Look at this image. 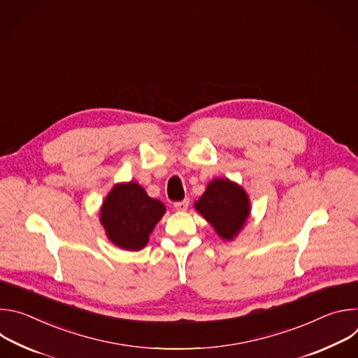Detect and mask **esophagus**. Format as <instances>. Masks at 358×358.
<instances>
[{
    "label": "esophagus",
    "instance_id": "obj_1",
    "mask_svg": "<svg viewBox=\"0 0 358 358\" xmlns=\"http://www.w3.org/2000/svg\"><path fill=\"white\" fill-rule=\"evenodd\" d=\"M188 206H189V199H188V198H185V199L178 201V202H176V203H174L176 210H177V211H181V213L187 211V210H188Z\"/></svg>",
    "mask_w": 358,
    "mask_h": 358
}]
</instances>
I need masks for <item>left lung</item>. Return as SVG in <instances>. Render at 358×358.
Wrapping results in <instances>:
<instances>
[{
	"instance_id": "8db88e82",
	"label": "left lung",
	"mask_w": 358,
	"mask_h": 358,
	"mask_svg": "<svg viewBox=\"0 0 358 358\" xmlns=\"http://www.w3.org/2000/svg\"><path fill=\"white\" fill-rule=\"evenodd\" d=\"M194 208L224 241H234L238 236L252 210L243 187L220 177L210 181L203 194L194 202Z\"/></svg>"
}]
</instances>
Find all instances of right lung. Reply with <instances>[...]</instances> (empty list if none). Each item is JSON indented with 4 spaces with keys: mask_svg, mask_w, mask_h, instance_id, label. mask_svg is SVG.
I'll return each mask as SVG.
<instances>
[{
    "mask_svg": "<svg viewBox=\"0 0 358 358\" xmlns=\"http://www.w3.org/2000/svg\"><path fill=\"white\" fill-rule=\"evenodd\" d=\"M166 214V206L147 195L136 181L115 184L100 207L99 220L108 239L124 250L143 249Z\"/></svg>",
    "mask_w": 358,
    "mask_h": 358,
    "instance_id": "1",
    "label": "right lung"
}]
</instances>
